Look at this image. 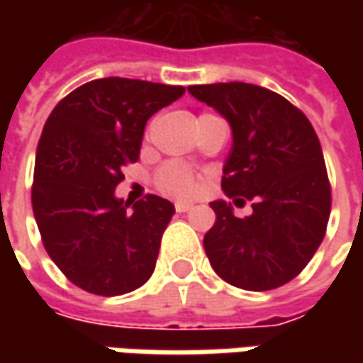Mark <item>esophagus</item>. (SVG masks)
Listing matches in <instances>:
<instances>
[{
  "label": "esophagus",
  "mask_w": 363,
  "mask_h": 363,
  "mask_svg": "<svg viewBox=\"0 0 363 363\" xmlns=\"http://www.w3.org/2000/svg\"><path fill=\"white\" fill-rule=\"evenodd\" d=\"M191 208H194V203L175 202V210H177V212H188V210H191Z\"/></svg>",
  "instance_id": "obj_1"
}]
</instances>
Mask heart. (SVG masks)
<instances>
[{"label": "heart", "instance_id": "b5f03b06", "mask_svg": "<svg viewBox=\"0 0 363 363\" xmlns=\"http://www.w3.org/2000/svg\"><path fill=\"white\" fill-rule=\"evenodd\" d=\"M200 117H208V115H200ZM155 186L165 196L186 198L196 189V174L184 163L167 161L165 165H161L155 175Z\"/></svg>", "mask_w": 363, "mask_h": 363}]
</instances>
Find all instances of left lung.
Masks as SVG:
<instances>
[{
    "mask_svg": "<svg viewBox=\"0 0 363 363\" xmlns=\"http://www.w3.org/2000/svg\"><path fill=\"white\" fill-rule=\"evenodd\" d=\"M198 101L232 127L222 189L252 214L234 216L230 203H210L216 222L203 236L212 269L246 291L286 285L313 258L328 230L331 186L313 125L285 96L246 82L196 84Z\"/></svg>",
    "mask_w": 363,
    "mask_h": 363,
    "instance_id": "1",
    "label": "left lung"
}]
</instances>
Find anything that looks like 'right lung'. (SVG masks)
Wrapping results in <instances>:
<instances>
[{
  "instance_id": "add662e5",
  "label": "right lung",
  "mask_w": 363,
  "mask_h": 363,
  "mask_svg": "<svg viewBox=\"0 0 363 363\" xmlns=\"http://www.w3.org/2000/svg\"><path fill=\"white\" fill-rule=\"evenodd\" d=\"M186 92L135 78H99L50 113L35 151L32 208L44 248L64 277L92 295L115 297L145 285L169 200L115 198L123 167L139 160L145 123Z\"/></svg>"
}]
</instances>
